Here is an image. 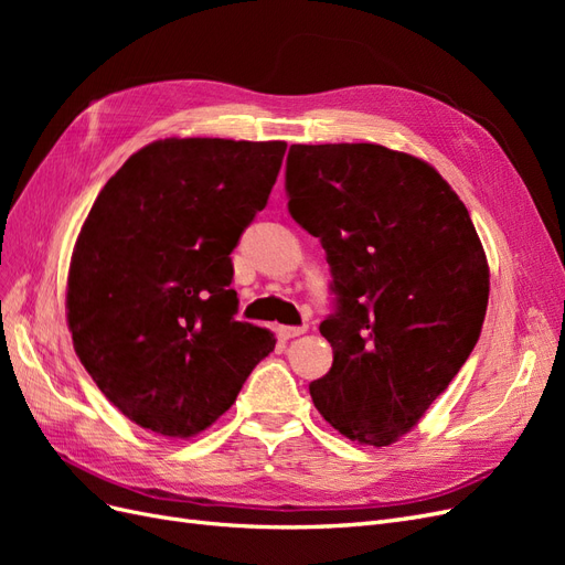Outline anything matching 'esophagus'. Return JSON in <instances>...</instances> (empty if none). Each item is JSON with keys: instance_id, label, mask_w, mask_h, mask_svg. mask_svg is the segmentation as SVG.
<instances>
[{"instance_id": "34e87169", "label": "esophagus", "mask_w": 565, "mask_h": 565, "mask_svg": "<svg viewBox=\"0 0 565 565\" xmlns=\"http://www.w3.org/2000/svg\"><path fill=\"white\" fill-rule=\"evenodd\" d=\"M306 330H309V324H285V328H280V337L295 339V337L303 334Z\"/></svg>"}]
</instances>
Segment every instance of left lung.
I'll list each match as a JSON object with an SVG mask.
<instances>
[{
	"label": "left lung",
	"instance_id": "1",
	"mask_svg": "<svg viewBox=\"0 0 565 565\" xmlns=\"http://www.w3.org/2000/svg\"><path fill=\"white\" fill-rule=\"evenodd\" d=\"M287 210L328 256L334 361L309 384L339 434L391 446L473 351L490 273L465 202L434 167L374 143L292 146Z\"/></svg>",
	"mask_w": 565,
	"mask_h": 565
}]
</instances>
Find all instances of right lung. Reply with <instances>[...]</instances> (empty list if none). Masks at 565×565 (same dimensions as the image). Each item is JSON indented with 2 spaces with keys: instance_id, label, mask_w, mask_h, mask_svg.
I'll return each instance as SVG.
<instances>
[{
  "instance_id": "1",
  "label": "right lung",
  "mask_w": 565,
  "mask_h": 565,
  "mask_svg": "<svg viewBox=\"0 0 565 565\" xmlns=\"http://www.w3.org/2000/svg\"><path fill=\"white\" fill-rule=\"evenodd\" d=\"M285 141L164 139L119 167L79 231L67 324L82 365L131 422L207 429L276 337L235 320L231 252L268 202Z\"/></svg>"
}]
</instances>
